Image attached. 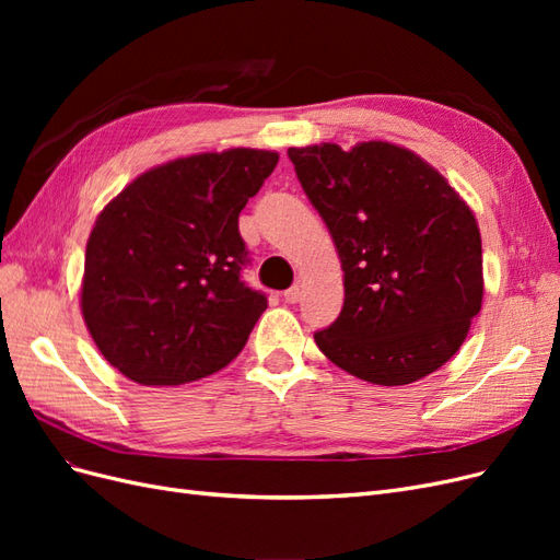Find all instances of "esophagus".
<instances>
[{
  "label": "esophagus",
  "mask_w": 560,
  "mask_h": 560,
  "mask_svg": "<svg viewBox=\"0 0 560 560\" xmlns=\"http://www.w3.org/2000/svg\"><path fill=\"white\" fill-rule=\"evenodd\" d=\"M282 299H284L287 303H296V301L301 299V287H299V284L290 287V290H287V292L282 294Z\"/></svg>",
  "instance_id": "esophagus-1"
}]
</instances>
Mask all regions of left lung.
I'll return each instance as SVG.
<instances>
[{
  "label": "left lung",
  "instance_id": "1",
  "mask_svg": "<svg viewBox=\"0 0 560 560\" xmlns=\"http://www.w3.org/2000/svg\"><path fill=\"white\" fill-rule=\"evenodd\" d=\"M287 156L325 219L343 268V311L317 348L374 385H409L444 366L483 301L477 219L413 151L371 140Z\"/></svg>",
  "mask_w": 560,
  "mask_h": 560
}]
</instances>
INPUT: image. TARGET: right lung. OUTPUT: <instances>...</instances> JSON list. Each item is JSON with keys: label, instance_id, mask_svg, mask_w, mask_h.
Segmentation results:
<instances>
[{"label": "right lung", "instance_id": "right-lung-1", "mask_svg": "<svg viewBox=\"0 0 560 560\" xmlns=\"http://www.w3.org/2000/svg\"><path fill=\"white\" fill-rule=\"evenodd\" d=\"M276 151L226 149L132 179L95 219L81 315L97 350L140 385H184L238 358L268 301L241 280L238 214Z\"/></svg>", "mask_w": 560, "mask_h": 560}]
</instances>
